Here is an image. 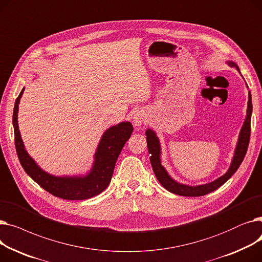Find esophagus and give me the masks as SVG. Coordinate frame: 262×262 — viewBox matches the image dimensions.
Here are the masks:
<instances>
[{
	"instance_id": "34e87169",
	"label": "esophagus",
	"mask_w": 262,
	"mask_h": 262,
	"mask_svg": "<svg viewBox=\"0 0 262 262\" xmlns=\"http://www.w3.org/2000/svg\"><path fill=\"white\" fill-rule=\"evenodd\" d=\"M132 121H133V124L134 126L136 127H140L142 124L146 121V118H145V115L144 113L142 112H136L133 117H132Z\"/></svg>"
}]
</instances>
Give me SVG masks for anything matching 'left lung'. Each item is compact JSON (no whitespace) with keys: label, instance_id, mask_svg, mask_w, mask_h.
<instances>
[{"label":"left lung","instance_id":"obj_1","mask_svg":"<svg viewBox=\"0 0 262 262\" xmlns=\"http://www.w3.org/2000/svg\"><path fill=\"white\" fill-rule=\"evenodd\" d=\"M227 64L230 67H235L238 72L241 74L239 67L236 62L233 61H227ZM242 76V75H241ZM244 79V78H243ZM246 88L247 84L245 82ZM252 113H253V104H252V94L251 91H249V101H247V109H246V117L244 119L243 125L240 129L238 141L236 144L235 152H233V156L230 162V166L225 174L222 176L217 177L216 180L204 184V185H196V186H189L186 184L178 183L174 178L169 174V172L166 170L163 166H161V144L160 140L156 132L152 128H147L145 130L146 135V142H147V149L150 163H152V168L155 173V176L157 177L158 182L162 185L164 189L172 192L174 194L182 195V196H202L210 193V192L216 190L217 188L221 187L223 184H225L229 178L236 173L238 168L240 167L241 162L244 159V156L246 154L247 147H249L250 142V136H251V119H252Z\"/></svg>","mask_w":262,"mask_h":262}]
</instances>
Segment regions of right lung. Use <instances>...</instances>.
<instances>
[{
  "instance_id": "obj_1",
  "label": "right lung",
  "mask_w": 262,
  "mask_h": 262,
  "mask_svg": "<svg viewBox=\"0 0 262 262\" xmlns=\"http://www.w3.org/2000/svg\"><path fill=\"white\" fill-rule=\"evenodd\" d=\"M23 88L16 100L12 115V125L15 130V143L20 163L26 174L49 193L70 201L87 200L100 194L112 181L116 162L121 150L130 138L134 130L130 122H120L107 128L96 146L93 163L88 172L78 175H53L41 168L27 152L21 138L18 124L20 100Z\"/></svg>"
}]
</instances>
